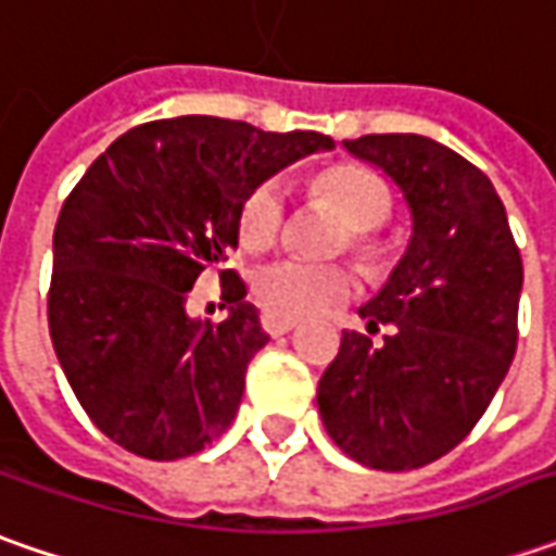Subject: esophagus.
Masks as SVG:
<instances>
[{
    "mask_svg": "<svg viewBox=\"0 0 556 556\" xmlns=\"http://www.w3.org/2000/svg\"><path fill=\"white\" fill-rule=\"evenodd\" d=\"M260 321H263V328H266L268 337H281V333H288L296 328V318H293V315H278V312L271 309L263 312Z\"/></svg>",
    "mask_w": 556,
    "mask_h": 556,
    "instance_id": "34e87169",
    "label": "esophagus"
}]
</instances>
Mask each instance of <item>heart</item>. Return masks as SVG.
Wrapping results in <instances>:
<instances>
[{"label":"heart","instance_id":"obj_1","mask_svg":"<svg viewBox=\"0 0 556 556\" xmlns=\"http://www.w3.org/2000/svg\"><path fill=\"white\" fill-rule=\"evenodd\" d=\"M312 198L333 210L343 225L346 247L365 271H380L390 250L380 238V225L393 216V188L380 173L362 163H331L312 179ZM288 225V188L268 176L256 182L238 210V238L247 250H268L278 244ZM355 290L353 271L340 263L278 260L253 275V293L266 309L278 315H312L350 300Z\"/></svg>","mask_w":556,"mask_h":556}]
</instances>
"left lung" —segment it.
<instances>
[{"instance_id": "8db88e82", "label": "left lung", "mask_w": 556, "mask_h": 556, "mask_svg": "<svg viewBox=\"0 0 556 556\" xmlns=\"http://www.w3.org/2000/svg\"><path fill=\"white\" fill-rule=\"evenodd\" d=\"M343 148L405 191L415 235L318 380L328 437L374 470H417L448 455L485 415L517 353L523 260L492 182L424 136H362Z\"/></svg>"}]
</instances>
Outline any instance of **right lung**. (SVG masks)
Wrapping results in <instances>:
<instances>
[{
    "label": "right lung",
    "mask_w": 556,
    "mask_h": 556,
    "mask_svg": "<svg viewBox=\"0 0 556 556\" xmlns=\"http://www.w3.org/2000/svg\"><path fill=\"white\" fill-rule=\"evenodd\" d=\"M321 132H263L223 117L151 119L74 185L54 223L49 333L98 430L151 460L198 455L228 430L247 365L268 343L244 281L225 268L247 191ZM220 275L225 323L188 319L187 290Z\"/></svg>",
    "instance_id": "1"
}]
</instances>
